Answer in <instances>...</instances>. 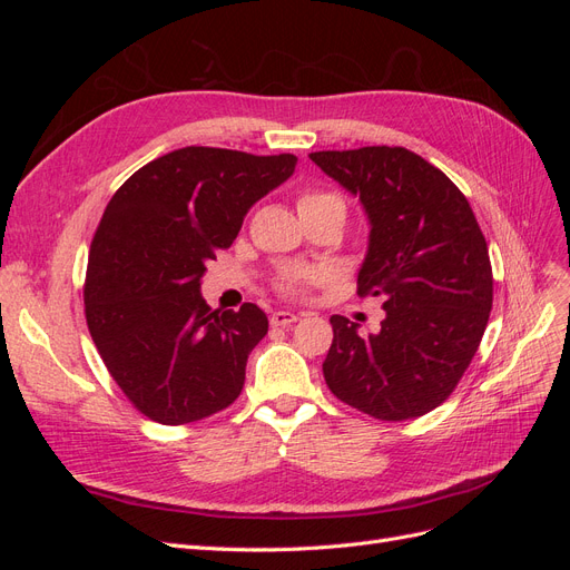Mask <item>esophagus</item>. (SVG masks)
<instances>
[{
	"label": "esophagus",
	"instance_id": "esophagus-1",
	"mask_svg": "<svg viewBox=\"0 0 570 570\" xmlns=\"http://www.w3.org/2000/svg\"><path fill=\"white\" fill-rule=\"evenodd\" d=\"M297 321H299V314H295V312H273L271 314V325H289Z\"/></svg>",
	"mask_w": 570,
	"mask_h": 570
}]
</instances>
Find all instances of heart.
<instances>
[{"mask_svg": "<svg viewBox=\"0 0 570 570\" xmlns=\"http://www.w3.org/2000/svg\"><path fill=\"white\" fill-rule=\"evenodd\" d=\"M297 212L299 216L314 214V212H337L344 216V202L340 195L327 193V189H304L297 199ZM304 281H306L304 273H287L278 287L287 292V295H295Z\"/></svg>", "mask_w": 570, "mask_h": 570, "instance_id": "1", "label": "heart"}]
</instances>
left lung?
I'll return each instance as SVG.
<instances>
[{
    "mask_svg": "<svg viewBox=\"0 0 570 570\" xmlns=\"http://www.w3.org/2000/svg\"><path fill=\"white\" fill-rule=\"evenodd\" d=\"M358 197L368 249L358 295L383 302L381 331L333 316L323 375L340 402L381 421L419 419L459 385L492 308V266L469 199L404 147L308 154Z\"/></svg>",
    "mask_w": 570,
    "mask_h": 570,
    "instance_id": "left-lung-1",
    "label": "left lung"
}]
</instances>
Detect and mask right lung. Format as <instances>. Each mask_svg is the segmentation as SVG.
Masks as SVG:
<instances>
[{"instance_id": "1", "label": "right lung", "mask_w": 570, "mask_h": 570, "mask_svg": "<svg viewBox=\"0 0 570 570\" xmlns=\"http://www.w3.org/2000/svg\"><path fill=\"white\" fill-rule=\"evenodd\" d=\"M295 166V154L183 147L135 170L107 204L85 275V318L116 385L147 419L202 421L243 392L268 318L249 302L212 308L202 278Z\"/></svg>"}]
</instances>
